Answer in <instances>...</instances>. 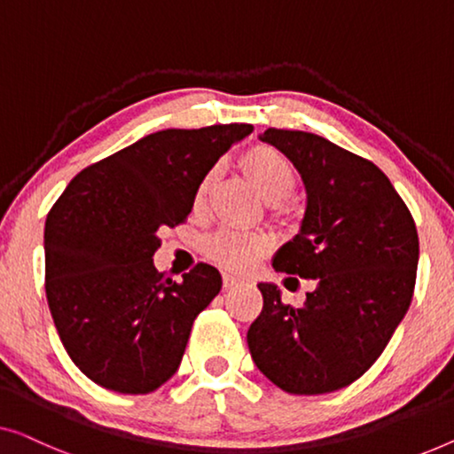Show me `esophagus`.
Segmentation results:
<instances>
[{
	"label": "esophagus",
	"mask_w": 454,
	"mask_h": 454,
	"mask_svg": "<svg viewBox=\"0 0 454 454\" xmlns=\"http://www.w3.org/2000/svg\"><path fill=\"white\" fill-rule=\"evenodd\" d=\"M235 285H239V278H235V276H231V274H223V286L231 288Z\"/></svg>",
	"instance_id": "obj_1"
}]
</instances>
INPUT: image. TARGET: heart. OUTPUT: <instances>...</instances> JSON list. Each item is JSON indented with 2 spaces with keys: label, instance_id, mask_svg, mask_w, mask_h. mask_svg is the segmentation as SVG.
I'll use <instances>...</instances> for the list:
<instances>
[{
  "label": "heart",
  "instance_id": "obj_1",
  "mask_svg": "<svg viewBox=\"0 0 454 454\" xmlns=\"http://www.w3.org/2000/svg\"><path fill=\"white\" fill-rule=\"evenodd\" d=\"M241 168L252 180L262 199L268 202H280L293 194L297 186L294 169L280 151L268 145H255L241 155ZM221 168L213 166L202 176L194 192V207L202 208L215 182L219 180ZM205 252L216 266L229 272L246 274L258 266V262L270 252V239L262 233H241L231 229H221L213 233L205 243Z\"/></svg>",
  "mask_w": 454,
  "mask_h": 454
}]
</instances>
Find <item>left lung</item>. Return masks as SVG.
Instances as JSON below:
<instances>
[{
	"label": "left lung",
	"mask_w": 454,
	"mask_h": 454,
	"mask_svg": "<svg viewBox=\"0 0 454 454\" xmlns=\"http://www.w3.org/2000/svg\"><path fill=\"white\" fill-rule=\"evenodd\" d=\"M307 188L301 231L274 255V270L313 280L301 307L258 285L264 307L247 330L258 369L282 391L321 395L371 369L410 309L419 243L389 178L356 153L303 130L268 129ZM291 276L288 282L299 280Z\"/></svg>",
	"instance_id": "obj_1"
}]
</instances>
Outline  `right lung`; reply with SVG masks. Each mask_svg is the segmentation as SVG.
<instances>
[{"instance_id":"obj_1","label":"right lung","mask_w":454,"mask_h":454,"mask_svg":"<svg viewBox=\"0 0 454 454\" xmlns=\"http://www.w3.org/2000/svg\"><path fill=\"white\" fill-rule=\"evenodd\" d=\"M252 124L168 129L91 163L65 188L44 225V291L69 358L85 377L145 395L178 371L190 330L219 294L199 262L174 282L155 270L163 227L188 219L194 192Z\"/></svg>"}]
</instances>
